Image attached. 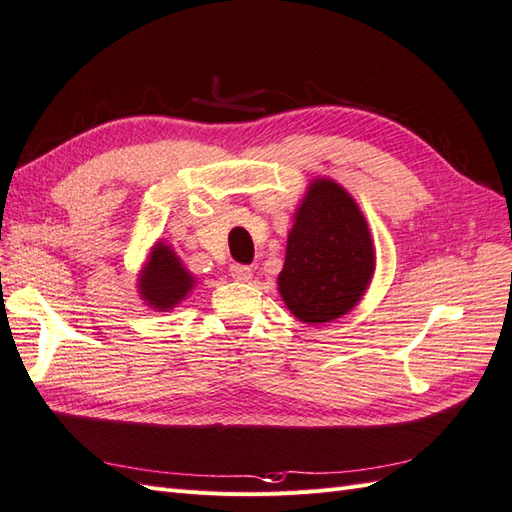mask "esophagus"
<instances>
[{"label": "esophagus", "instance_id": "obj_1", "mask_svg": "<svg viewBox=\"0 0 512 512\" xmlns=\"http://www.w3.org/2000/svg\"><path fill=\"white\" fill-rule=\"evenodd\" d=\"M231 277L235 281H242V283L251 281L253 279V268L251 266H242V264H233L231 266Z\"/></svg>", "mask_w": 512, "mask_h": 512}]
</instances>
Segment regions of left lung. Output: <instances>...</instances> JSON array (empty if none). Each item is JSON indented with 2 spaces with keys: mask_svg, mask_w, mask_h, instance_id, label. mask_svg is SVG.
<instances>
[{
  "mask_svg": "<svg viewBox=\"0 0 512 512\" xmlns=\"http://www.w3.org/2000/svg\"><path fill=\"white\" fill-rule=\"evenodd\" d=\"M375 272L371 229L334 178H314L292 216L279 294L294 318L323 325L362 301Z\"/></svg>",
  "mask_w": 512,
  "mask_h": 512,
  "instance_id": "8db88e82",
  "label": "left lung"
}]
</instances>
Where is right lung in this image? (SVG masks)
Masks as SVG:
<instances>
[{
  "label": "right lung",
  "instance_id": "1",
  "mask_svg": "<svg viewBox=\"0 0 512 512\" xmlns=\"http://www.w3.org/2000/svg\"><path fill=\"white\" fill-rule=\"evenodd\" d=\"M196 277L189 272L170 244L157 242L139 270L137 292L154 312H170L194 290Z\"/></svg>",
  "mask_w": 512,
  "mask_h": 512
}]
</instances>
